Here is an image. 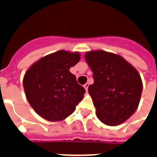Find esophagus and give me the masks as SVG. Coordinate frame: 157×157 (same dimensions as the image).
<instances>
[{
    "label": "esophagus",
    "mask_w": 157,
    "mask_h": 157,
    "mask_svg": "<svg viewBox=\"0 0 157 157\" xmlns=\"http://www.w3.org/2000/svg\"><path fill=\"white\" fill-rule=\"evenodd\" d=\"M83 86H84V88H85V90H86V91H87V90H88V86H89V83L84 84Z\"/></svg>",
    "instance_id": "obj_1"
}]
</instances>
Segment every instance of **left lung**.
I'll list each match as a JSON object with an SVG mask.
<instances>
[{"mask_svg":"<svg viewBox=\"0 0 157 157\" xmlns=\"http://www.w3.org/2000/svg\"><path fill=\"white\" fill-rule=\"evenodd\" d=\"M85 58L93 72L88 92L97 117L108 126L123 124L140 100L143 84L138 71L121 56L103 50L86 52Z\"/></svg>","mask_w":157,"mask_h":157,"instance_id":"8db88e82","label":"left lung"}]
</instances>
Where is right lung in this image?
<instances>
[{
    "mask_svg": "<svg viewBox=\"0 0 157 157\" xmlns=\"http://www.w3.org/2000/svg\"><path fill=\"white\" fill-rule=\"evenodd\" d=\"M79 60V53L59 50L41 58L25 74V96L41 117L60 121L75 111L86 90L70 68Z\"/></svg>",
    "mask_w": 157,
    "mask_h": 157,
    "instance_id": "add662e5",
    "label": "right lung"
}]
</instances>
